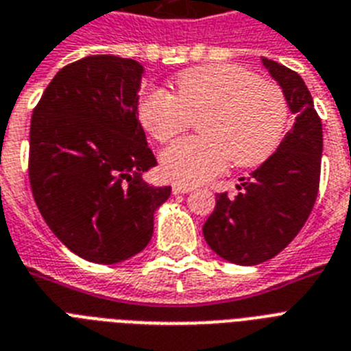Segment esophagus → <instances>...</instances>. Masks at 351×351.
Returning a JSON list of instances; mask_svg holds the SVG:
<instances>
[{"label": "esophagus", "instance_id": "esophagus-1", "mask_svg": "<svg viewBox=\"0 0 351 351\" xmlns=\"http://www.w3.org/2000/svg\"><path fill=\"white\" fill-rule=\"evenodd\" d=\"M191 191H193L191 185H180V184L173 185V195H184V193H191Z\"/></svg>", "mask_w": 351, "mask_h": 351}]
</instances>
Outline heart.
<instances>
[{"label": "heart", "mask_w": 351, "mask_h": 351, "mask_svg": "<svg viewBox=\"0 0 351 351\" xmlns=\"http://www.w3.org/2000/svg\"><path fill=\"white\" fill-rule=\"evenodd\" d=\"M175 95L149 90L138 121L155 141L167 142L198 121L202 136L162 151L160 169L176 184L195 185L234 167H256L272 156L289 124V102L272 81L236 64H204L175 79Z\"/></svg>", "instance_id": "obj_1"}]
</instances>
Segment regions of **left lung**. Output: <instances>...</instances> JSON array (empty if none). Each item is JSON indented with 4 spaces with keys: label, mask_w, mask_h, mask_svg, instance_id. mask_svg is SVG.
Returning <instances> with one entry per match:
<instances>
[{
    "label": "left lung",
    "mask_w": 351,
    "mask_h": 351,
    "mask_svg": "<svg viewBox=\"0 0 351 351\" xmlns=\"http://www.w3.org/2000/svg\"><path fill=\"white\" fill-rule=\"evenodd\" d=\"M283 90L294 126L276 153L240 178L236 196L216 195V207L204 223V238L220 258L236 265H258L294 240L314 209L321 176L323 124L299 73L261 57Z\"/></svg>",
    "instance_id": "left-lung-1"
}]
</instances>
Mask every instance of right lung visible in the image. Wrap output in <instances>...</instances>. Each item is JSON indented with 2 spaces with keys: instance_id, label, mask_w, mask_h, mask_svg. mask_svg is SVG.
Here are the masks:
<instances>
[{
  "instance_id": "add662e5",
  "label": "right lung",
  "mask_w": 351,
  "mask_h": 351,
  "mask_svg": "<svg viewBox=\"0 0 351 351\" xmlns=\"http://www.w3.org/2000/svg\"><path fill=\"white\" fill-rule=\"evenodd\" d=\"M144 66L88 56L61 68L30 122L28 176L37 209L68 249L121 263L146 249L171 187L149 185L156 166L138 122Z\"/></svg>"
}]
</instances>
